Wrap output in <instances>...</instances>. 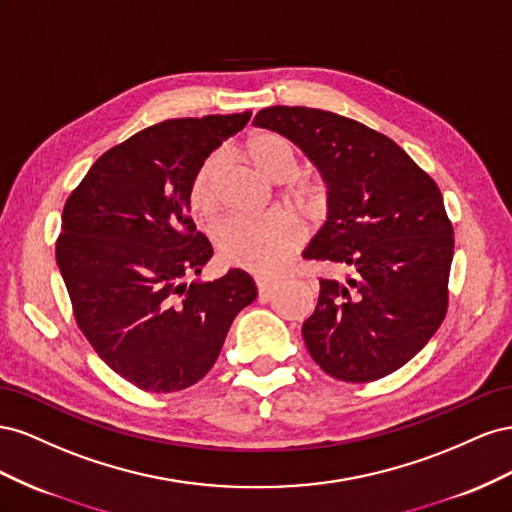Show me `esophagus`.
I'll return each mask as SVG.
<instances>
[{
    "instance_id": "obj_1",
    "label": "esophagus",
    "mask_w": 512,
    "mask_h": 512,
    "mask_svg": "<svg viewBox=\"0 0 512 512\" xmlns=\"http://www.w3.org/2000/svg\"><path fill=\"white\" fill-rule=\"evenodd\" d=\"M255 285H257L259 296H266L276 285H279V279H272V276H255Z\"/></svg>"
}]
</instances>
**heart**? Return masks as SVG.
Wrapping results in <instances>:
<instances>
[{
    "label": "heart",
    "instance_id": "heart-1",
    "mask_svg": "<svg viewBox=\"0 0 512 512\" xmlns=\"http://www.w3.org/2000/svg\"><path fill=\"white\" fill-rule=\"evenodd\" d=\"M246 158L270 180H287L296 171V152L291 141L272 130L257 133L246 143ZM221 158L210 156L197 167L188 203L195 214L208 216L218 206ZM216 246L231 266L272 274L285 268L289 257L304 240V227L294 214L270 212L261 216H229L216 225Z\"/></svg>",
    "mask_w": 512,
    "mask_h": 512
}]
</instances>
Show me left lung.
I'll return each mask as SVG.
<instances>
[{"label": "left lung", "instance_id": "obj_1", "mask_svg": "<svg viewBox=\"0 0 512 512\" xmlns=\"http://www.w3.org/2000/svg\"><path fill=\"white\" fill-rule=\"evenodd\" d=\"M253 124L300 145L328 186V218L304 257L341 276L319 279L302 324L311 358L352 384L401 369L448 309L455 238L440 188L392 139L339 113L268 107Z\"/></svg>", "mask_w": 512, "mask_h": 512}]
</instances>
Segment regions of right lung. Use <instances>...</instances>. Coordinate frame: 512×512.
I'll use <instances>...</instances> for the list:
<instances>
[{"mask_svg":"<svg viewBox=\"0 0 512 512\" xmlns=\"http://www.w3.org/2000/svg\"><path fill=\"white\" fill-rule=\"evenodd\" d=\"M248 120L251 111L143 128L102 154L66 199L55 259L77 326L109 369L145 392L197 384L257 298L238 268L186 283L212 257L188 212L191 180Z\"/></svg>","mask_w":512,"mask_h":512,"instance_id":"right-lung-1","label":"right lung"}]
</instances>
